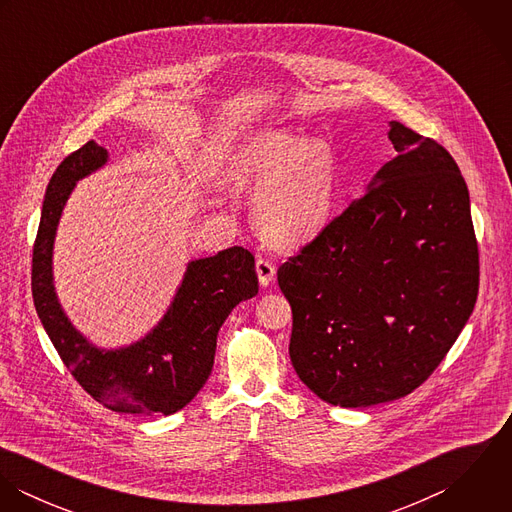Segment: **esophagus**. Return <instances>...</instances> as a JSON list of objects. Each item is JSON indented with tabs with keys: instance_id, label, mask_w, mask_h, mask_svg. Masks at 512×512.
Instances as JSON below:
<instances>
[{
	"instance_id": "esophagus-1",
	"label": "esophagus",
	"mask_w": 512,
	"mask_h": 512,
	"mask_svg": "<svg viewBox=\"0 0 512 512\" xmlns=\"http://www.w3.org/2000/svg\"><path fill=\"white\" fill-rule=\"evenodd\" d=\"M256 274H258V280H260V286H270L274 282V276H276V266L272 264V260L268 258H258L256 260Z\"/></svg>"
}]
</instances>
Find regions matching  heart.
Instances as JSON below:
<instances>
[{"label": "heart", "mask_w": 512, "mask_h": 512, "mask_svg": "<svg viewBox=\"0 0 512 512\" xmlns=\"http://www.w3.org/2000/svg\"><path fill=\"white\" fill-rule=\"evenodd\" d=\"M222 183L236 193H256V224L280 248H299L331 222L335 157L321 140L284 130L250 132L220 153Z\"/></svg>", "instance_id": "heart-1"}]
</instances>
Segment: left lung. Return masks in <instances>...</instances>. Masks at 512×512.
<instances>
[{
    "label": "left lung",
    "instance_id": "1",
    "mask_svg": "<svg viewBox=\"0 0 512 512\" xmlns=\"http://www.w3.org/2000/svg\"><path fill=\"white\" fill-rule=\"evenodd\" d=\"M398 155L366 193L278 270L292 305L290 359L321 400L366 408L416 390L479 292L469 191L438 142L388 124Z\"/></svg>",
    "mask_w": 512,
    "mask_h": 512
}]
</instances>
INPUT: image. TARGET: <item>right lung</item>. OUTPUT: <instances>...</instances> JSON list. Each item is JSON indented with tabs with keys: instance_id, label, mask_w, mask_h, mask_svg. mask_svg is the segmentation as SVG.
Here are the masks:
<instances>
[{
	"instance_id": "obj_1",
	"label": "right lung",
	"mask_w": 512,
	"mask_h": 512,
	"mask_svg": "<svg viewBox=\"0 0 512 512\" xmlns=\"http://www.w3.org/2000/svg\"><path fill=\"white\" fill-rule=\"evenodd\" d=\"M108 163L94 140L53 173L33 246L31 290L37 315L76 382L114 412L169 416L185 408L211 376L217 335L230 311L258 293L254 256L242 246L191 260L165 315L140 341L100 349L65 313L53 278V248L76 183Z\"/></svg>"
}]
</instances>
